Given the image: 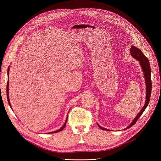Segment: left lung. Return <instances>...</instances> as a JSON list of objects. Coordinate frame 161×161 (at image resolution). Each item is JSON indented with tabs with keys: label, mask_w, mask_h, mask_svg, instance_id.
Segmentation results:
<instances>
[{
	"label": "left lung",
	"mask_w": 161,
	"mask_h": 161,
	"mask_svg": "<svg viewBox=\"0 0 161 161\" xmlns=\"http://www.w3.org/2000/svg\"><path fill=\"white\" fill-rule=\"evenodd\" d=\"M130 55L132 57H134L135 59H136L137 61H139L141 67L142 69V71L143 72L144 77H145V85H146V99H145V103L143 107V108L140 110V113L137 114V115L134 119V120L132 121L130 124L124 130H125L127 129H129L131 127L132 125H134L137 120L139 119V118L142 116L143 111L147 107L150 98V95L152 92V81H151V69L150 66V63L148 60V58L145 56V55L143 53L142 50L137 48V47H134V46H131L130 48ZM97 125L103 130H109L106 128L102 127L101 125H99L98 124H97Z\"/></svg>",
	"instance_id": "1"
}]
</instances>
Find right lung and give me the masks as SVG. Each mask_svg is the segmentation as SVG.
Here are the masks:
<instances>
[{
  "label": "right lung",
  "instance_id": "right-lung-1",
  "mask_svg": "<svg viewBox=\"0 0 161 161\" xmlns=\"http://www.w3.org/2000/svg\"><path fill=\"white\" fill-rule=\"evenodd\" d=\"M9 66L8 67V83H7V89H6V90H7V98H8V101L9 105L10 106L11 108L12 109V108H11V103H10V101H9ZM68 113H69V112H68ZM67 118H68V115L67 116V118H66V120H65V123L64 124V125H62V127L61 128H60L58 130H55V131H53V132H48L47 134L55 133V132H59V131L62 130L64 129V127H65V125H66V122H67Z\"/></svg>",
  "mask_w": 161,
  "mask_h": 161
}]
</instances>
